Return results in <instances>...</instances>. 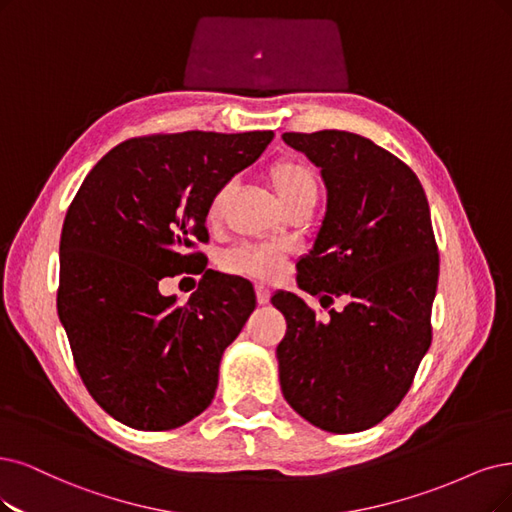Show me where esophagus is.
Here are the masks:
<instances>
[{"label": "esophagus", "instance_id": "34e87169", "mask_svg": "<svg viewBox=\"0 0 512 512\" xmlns=\"http://www.w3.org/2000/svg\"><path fill=\"white\" fill-rule=\"evenodd\" d=\"M255 293H257V304H259V306H266L268 301H270V289L263 287V285H257V287H255Z\"/></svg>", "mask_w": 512, "mask_h": 512}]
</instances>
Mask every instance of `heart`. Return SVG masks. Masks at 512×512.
Returning a JSON list of instances; mask_svg holds the SVG:
<instances>
[{
    "instance_id": "obj_1",
    "label": "heart",
    "mask_w": 512,
    "mask_h": 512,
    "mask_svg": "<svg viewBox=\"0 0 512 512\" xmlns=\"http://www.w3.org/2000/svg\"><path fill=\"white\" fill-rule=\"evenodd\" d=\"M266 179L272 185L274 194L282 202V206L291 213L295 206L314 202L318 198V175L316 170L293 158L285 160H276L268 170H266ZM234 194V183H223L211 204H208V221H219L225 213V206L230 202ZM227 266H230L234 272L249 274L261 280H274L282 272H285V257H282L280 251L270 249V246H240L230 257H227Z\"/></svg>"
}]
</instances>
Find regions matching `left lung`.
Wrapping results in <instances>:
<instances>
[{"mask_svg": "<svg viewBox=\"0 0 512 512\" xmlns=\"http://www.w3.org/2000/svg\"><path fill=\"white\" fill-rule=\"evenodd\" d=\"M282 141L320 168L327 189L297 287L325 308L335 297L346 306L320 320L299 295H272L287 320L280 388L316 428L361 432L401 403L430 348L439 253L428 200L407 164L354 132H285Z\"/></svg>", "mask_w": 512, "mask_h": 512, "instance_id": "8db88e82", "label": "left lung"}]
</instances>
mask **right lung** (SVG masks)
<instances>
[{"label": "right lung", "mask_w": 512, "mask_h": 512, "mask_svg": "<svg viewBox=\"0 0 512 512\" xmlns=\"http://www.w3.org/2000/svg\"><path fill=\"white\" fill-rule=\"evenodd\" d=\"M272 130H187L113 147L75 194L61 234L56 308L92 399L137 430L187 424L215 399L223 350L255 310L249 280L202 270L217 189L251 166ZM202 273L181 307L164 275Z\"/></svg>", "instance_id": "obj_1"}]
</instances>
